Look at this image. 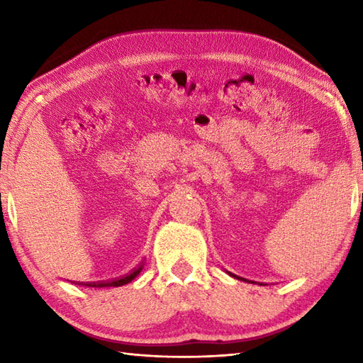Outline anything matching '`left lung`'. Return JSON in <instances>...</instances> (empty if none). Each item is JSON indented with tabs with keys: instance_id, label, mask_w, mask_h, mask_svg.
<instances>
[{
	"instance_id": "obj_1",
	"label": "left lung",
	"mask_w": 363,
	"mask_h": 363,
	"mask_svg": "<svg viewBox=\"0 0 363 363\" xmlns=\"http://www.w3.org/2000/svg\"><path fill=\"white\" fill-rule=\"evenodd\" d=\"M230 276H234V277H237V279H240V277H238V276H235V274H230Z\"/></svg>"
}]
</instances>
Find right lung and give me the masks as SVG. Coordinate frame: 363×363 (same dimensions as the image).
Instances as JSON below:
<instances>
[{
    "label": "right lung",
    "instance_id": "add662e5",
    "mask_svg": "<svg viewBox=\"0 0 363 363\" xmlns=\"http://www.w3.org/2000/svg\"><path fill=\"white\" fill-rule=\"evenodd\" d=\"M143 269V264L138 265V268L133 269L129 274L123 276V277H118V279H113V281H109V282H101V284H94L91 287H121V285H126L129 284L130 281H134L135 277L140 274V272ZM90 287V285H89Z\"/></svg>",
    "mask_w": 363,
    "mask_h": 363
}]
</instances>
